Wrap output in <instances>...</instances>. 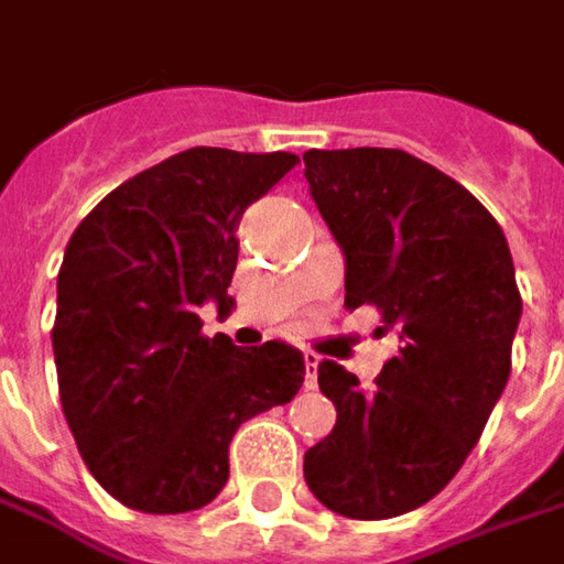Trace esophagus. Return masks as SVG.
<instances>
[{
	"label": "esophagus",
	"instance_id": "esophagus-1",
	"mask_svg": "<svg viewBox=\"0 0 564 564\" xmlns=\"http://www.w3.org/2000/svg\"><path fill=\"white\" fill-rule=\"evenodd\" d=\"M304 365H306L304 383L313 390V387H316V380H319V356H316V352H304Z\"/></svg>",
	"mask_w": 564,
	"mask_h": 564
}]
</instances>
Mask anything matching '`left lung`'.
Listing matches in <instances>:
<instances>
[{
  "label": "left lung",
  "instance_id": "obj_1",
  "mask_svg": "<svg viewBox=\"0 0 564 564\" xmlns=\"http://www.w3.org/2000/svg\"><path fill=\"white\" fill-rule=\"evenodd\" d=\"M304 165L347 260L344 306H378V332L399 337L371 390L319 362L337 423L304 454V479L332 512L393 519L452 482L510 380V245L469 189L405 150H310Z\"/></svg>",
  "mask_w": 564,
  "mask_h": 564
}]
</instances>
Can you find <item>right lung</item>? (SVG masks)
Returning <instances> with one entry per match:
<instances>
[{"instance_id": "right-lung-1", "label": "right lung", "mask_w": 564, "mask_h": 564, "mask_svg": "<svg viewBox=\"0 0 564 564\" xmlns=\"http://www.w3.org/2000/svg\"><path fill=\"white\" fill-rule=\"evenodd\" d=\"M297 162L193 147L116 186L69 236L52 328L61 405L85 467L131 510L212 503L236 430L304 383L301 349H239L199 319L208 301L232 310L239 220Z\"/></svg>"}]
</instances>
